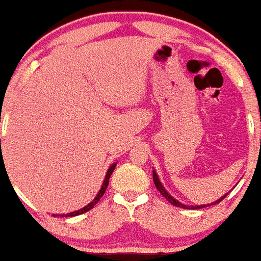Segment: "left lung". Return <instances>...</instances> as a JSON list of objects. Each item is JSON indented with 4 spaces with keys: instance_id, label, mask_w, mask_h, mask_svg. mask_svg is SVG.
I'll list each match as a JSON object with an SVG mask.
<instances>
[{
    "instance_id": "obj_1",
    "label": "left lung",
    "mask_w": 261,
    "mask_h": 261,
    "mask_svg": "<svg viewBox=\"0 0 261 261\" xmlns=\"http://www.w3.org/2000/svg\"><path fill=\"white\" fill-rule=\"evenodd\" d=\"M153 181H154L155 188H157L158 191H160V193L162 194V196H164L165 198H166L167 201L170 202V203L174 204V206H176V207L192 208V210H196V208H202V207H207V206H211V204H216V203H219V202H221L224 198H225L226 194H228V193H225L223 197H220V198H219V199H216V201L211 202V203H207V204H197V206H187V204L181 203V202L177 201L176 198H174V197H172L171 194H170L169 192H167L166 189H165V187L162 186V182H161V180H160V177H158V174H157V172H155V170H153Z\"/></svg>"
}]
</instances>
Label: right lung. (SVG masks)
Returning a JSON list of instances; mask_svg holds the SVG:
<instances>
[{
    "mask_svg": "<svg viewBox=\"0 0 261 261\" xmlns=\"http://www.w3.org/2000/svg\"><path fill=\"white\" fill-rule=\"evenodd\" d=\"M116 166H117L116 162H114L113 165H111V166H109L108 171H107L106 177H104L103 184H101V188L99 189V192H97V194H96V196H95V198L92 199V201L90 202V203L87 204V206H85V207L80 208V210H77V211H72V213H68V214H58V215L53 214V216H60V218H69V216L81 215V214H85V213H87V211L91 210V208L94 207L95 204H96L97 202L100 201V198H101V197H103V194L106 193V189H107V187H108V184H109V177H111L112 172L114 171V167H116Z\"/></svg>",
    "mask_w": 261,
    "mask_h": 261,
    "instance_id": "obj_1",
    "label": "right lung"
}]
</instances>
